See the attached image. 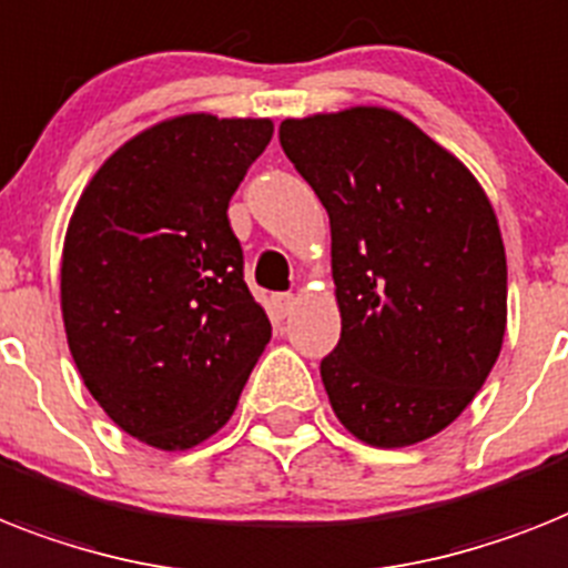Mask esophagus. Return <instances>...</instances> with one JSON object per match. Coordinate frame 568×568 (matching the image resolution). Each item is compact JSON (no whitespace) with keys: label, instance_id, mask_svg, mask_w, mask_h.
<instances>
[{"label":"esophagus","instance_id":"1","mask_svg":"<svg viewBox=\"0 0 568 568\" xmlns=\"http://www.w3.org/2000/svg\"><path fill=\"white\" fill-rule=\"evenodd\" d=\"M293 307H295V295L293 293H275L273 295V311L278 313L281 318L290 316V313H293Z\"/></svg>","mask_w":568,"mask_h":568}]
</instances>
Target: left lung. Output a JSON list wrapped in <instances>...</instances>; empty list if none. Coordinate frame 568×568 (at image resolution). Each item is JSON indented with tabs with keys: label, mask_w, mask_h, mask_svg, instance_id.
I'll use <instances>...</instances> for the list:
<instances>
[{
	"label": "left lung",
	"mask_w": 568,
	"mask_h": 568,
	"mask_svg": "<svg viewBox=\"0 0 568 568\" xmlns=\"http://www.w3.org/2000/svg\"><path fill=\"white\" fill-rule=\"evenodd\" d=\"M278 139L331 217L342 336L318 368L336 418L372 447L433 438L503 351L494 205L453 153L383 106L287 119Z\"/></svg>",
	"instance_id": "left-lung-1"
}]
</instances>
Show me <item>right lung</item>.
<instances>
[{"instance_id": "add662e5", "label": "right lung", "mask_w": 568, "mask_h": 568, "mask_svg": "<svg viewBox=\"0 0 568 568\" xmlns=\"http://www.w3.org/2000/svg\"><path fill=\"white\" fill-rule=\"evenodd\" d=\"M270 139V119H168L121 144L74 205L60 264L69 351L89 395L150 447L217 433L273 336L226 214Z\"/></svg>"}]
</instances>
